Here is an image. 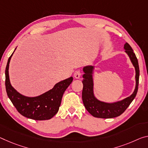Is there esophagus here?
<instances>
[{
  "mask_svg": "<svg viewBox=\"0 0 148 148\" xmlns=\"http://www.w3.org/2000/svg\"><path fill=\"white\" fill-rule=\"evenodd\" d=\"M74 78H76V79H78V78H80V76H81V71H80V70H76V71L74 72Z\"/></svg>",
  "mask_w": 148,
  "mask_h": 148,
  "instance_id": "34e87169",
  "label": "esophagus"
}]
</instances>
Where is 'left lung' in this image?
Here are the masks:
<instances>
[{
	"instance_id": "1",
	"label": "left lung",
	"mask_w": 148,
	"mask_h": 148,
	"mask_svg": "<svg viewBox=\"0 0 148 148\" xmlns=\"http://www.w3.org/2000/svg\"><path fill=\"white\" fill-rule=\"evenodd\" d=\"M125 52L128 54L136 70V88L133 93L125 99L114 103H107L97 100L94 97L93 92V83L92 74L93 66H87L83 69L84 74L83 75V90L82 101L84 106L91 115L97 118L111 119L120 116L126 111L128 107L132 103L137 94L139 84L140 70L138 59L132 47L128 43L125 45Z\"/></svg>"
}]
</instances>
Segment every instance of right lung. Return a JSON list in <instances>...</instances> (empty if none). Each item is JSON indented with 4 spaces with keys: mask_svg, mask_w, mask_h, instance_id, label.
<instances>
[{
    "mask_svg": "<svg viewBox=\"0 0 148 148\" xmlns=\"http://www.w3.org/2000/svg\"><path fill=\"white\" fill-rule=\"evenodd\" d=\"M13 53L9 57L5 70V86L7 95L17 111L27 118L37 121L51 119L58 111L63 93L73 80L70 77L55 84L53 89L35 97L21 95L11 86L9 79V63Z\"/></svg>",
    "mask_w": 148,
    "mask_h": 148,
    "instance_id": "obj_1",
    "label": "right lung"
}]
</instances>
